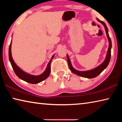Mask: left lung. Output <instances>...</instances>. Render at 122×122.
Masks as SVG:
<instances>
[{
    "label": "left lung",
    "instance_id": "1",
    "mask_svg": "<svg viewBox=\"0 0 122 122\" xmlns=\"http://www.w3.org/2000/svg\"><path fill=\"white\" fill-rule=\"evenodd\" d=\"M97 20L104 25L105 27V30H106V31L107 36V37H108L109 42L108 50V51H107L106 59H105L104 62H103L101 65L98 66L97 67H96L95 68H94L92 70H90V71H77V70H76L75 69H74L73 67V66H72L71 64V62L70 61L68 55V54L67 55L68 63L69 69H71V71H72V73H73L75 74H76V75H77L80 76H82V77L88 78H92L95 77L96 76H97L99 74H100L101 73H102V72L106 68L107 66H108V65H109V62H110V58H111V47H112V44H111V39L109 36L108 28H107V26H106V24H105L104 22L101 21L100 20H99L98 19H97Z\"/></svg>",
    "mask_w": 122,
    "mask_h": 122
}]
</instances>
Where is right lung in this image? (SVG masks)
I'll list each match as a JSON object with an SVG mask.
<instances>
[{
    "mask_svg": "<svg viewBox=\"0 0 122 122\" xmlns=\"http://www.w3.org/2000/svg\"><path fill=\"white\" fill-rule=\"evenodd\" d=\"M11 45H12V41L9 47V60H10V62H11L12 67L13 68V69L14 71V73H15L16 76H17L18 77L20 78V79H21L22 80H24V81L28 82V83H32V84H36V83H40V82H42V81H44V80L46 79V78L48 77L51 73V66H50L51 63V60H52V59H53L54 56V55L52 56L50 61L49 62L46 69L44 73H43L42 74H41V75H38V76L32 75H30V74L25 73V72L24 71H22L19 67H18L17 65L15 63V62H14L13 59H12V54H11Z\"/></svg>",
    "mask_w": 122,
    "mask_h": 122,
    "instance_id": "add662e5",
    "label": "right lung"
}]
</instances>
